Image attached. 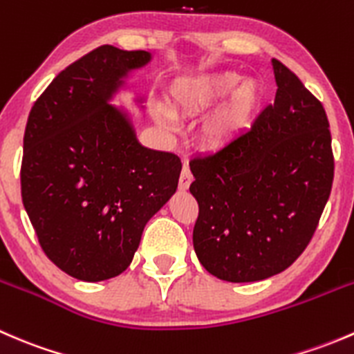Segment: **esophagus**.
<instances>
[{
	"instance_id": "1",
	"label": "esophagus",
	"mask_w": 354,
	"mask_h": 354,
	"mask_svg": "<svg viewBox=\"0 0 354 354\" xmlns=\"http://www.w3.org/2000/svg\"><path fill=\"white\" fill-rule=\"evenodd\" d=\"M192 181H194V174H192L188 164H185L183 169H181V174H180V190H188V187H190Z\"/></svg>"
}]
</instances>
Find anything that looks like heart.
Listing matches in <instances>:
<instances>
[{"label": "heart", "mask_w": 354, "mask_h": 354, "mask_svg": "<svg viewBox=\"0 0 354 354\" xmlns=\"http://www.w3.org/2000/svg\"><path fill=\"white\" fill-rule=\"evenodd\" d=\"M230 95L219 109L214 111L202 127L203 140L210 145H224L243 131L260 104V85L253 78L241 82L233 70H217L197 77H185L169 88V108L157 111V120L174 127V114L197 116Z\"/></svg>", "instance_id": "heart-1"}]
</instances>
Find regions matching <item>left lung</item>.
Listing matches in <instances>:
<instances>
[{"label":"left lung","mask_w":354,"mask_h":354,"mask_svg":"<svg viewBox=\"0 0 354 354\" xmlns=\"http://www.w3.org/2000/svg\"><path fill=\"white\" fill-rule=\"evenodd\" d=\"M272 68L274 104L219 151L190 160L195 253L230 283L286 270L312 240L334 180L322 102L283 63Z\"/></svg>","instance_id":"1"}]
</instances>
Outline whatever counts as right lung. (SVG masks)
Returning a JSON list of instances; mask_svg holds the SVG:
<instances>
[{
	"mask_svg": "<svg viewBox=\"0 0 354 354\" xmlns=\"http://www.w3.org/2000/svg\"><path fill=\"white\" fill-rule=\"evenodd\" d=\"M151 59L101 46L66 66L28 114L24 207L46 255L75 279L120 276L178 188L180 157L144 147L127 111L109 104L128 73Z\"/></svg>",
	"mask_w": 354,
	"mask_h": 354,
	"instance_id": "1",
	"label": "right lung"
}]
</instances>
